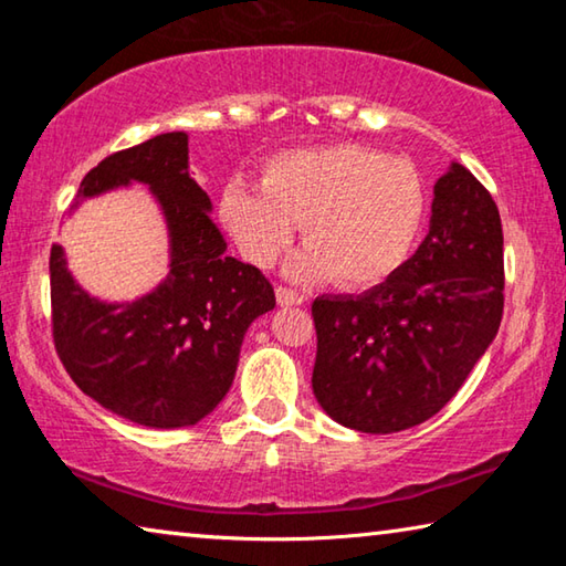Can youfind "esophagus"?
Returning a JSON list of instances; mask_svg holds the SVG:
<instances>
[{"mask_svg": "<svg viewBox=\"0 0 566 566\" xmlns=\"http://www.w3.org/2000/svg\"><path fill=\"white\" fill-rule=\"evenodd\" d=\"M276 302H280L282 306H294V304L304 302V294L286 290V286H276Z\"/></svg>", "mask_w": 566, "mask_h": 566, "instance_id": "1", "label": "esophagus"}]
</instances>
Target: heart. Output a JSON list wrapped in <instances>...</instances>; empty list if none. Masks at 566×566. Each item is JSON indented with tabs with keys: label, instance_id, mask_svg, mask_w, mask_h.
<instances>
[{
	"label": "heart",
	"instance_id": "1",
	"mask_svg": "<svg viewBox=\"0 0 566 566\" xmlns=\"http://www.w3.org/2000/svg\"><path fill=\"white\" fill-rule=\"evenodd\" d=\"M262 185H227L219 212L256 266H272L304 222L306 247L290 274L306 282H385L407 260L427 212L417 167L361 145L286 151L264 167Z\"/></svg>",
	"mask_w": 566,
	"mask_h": 566
}]
</instances>
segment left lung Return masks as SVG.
I'll return each mask as SVG.
<instances>
[{
    "label": "left lung",
    "instance_id": "left-lung-1",
    "mask_svg": "<svg viewBox=\"0 0 566 566\" xmlns=\"http://www.w3.org/2000/svg\"><path fill=\"white\" fill-rule=\"evenodd\" d=\"M504 237L490 191L452 165L434 185L424 242L359 296H317L312 389L327 415L367 434L434 417L496 337Z\"/></svg>",
    "mask_w": 566,
    "mask_h": 566
}]
</instances>
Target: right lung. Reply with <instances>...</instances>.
<instances>
[{
	"mask_svg": "<svg viewBox=\"0 0 566 566\" xmlns=\"http://www.w3.org/2000/svg\"><path fill=\"white\" fill-rule=\"evenodd\" d=\"M142 181L169 229V274L134 302H102L74 282L52 247V337L84 395L134 424L191 427L232 387L244 332L274 310V290L252 264L227 256L207 191L189 177L185 132L114 151L82 179L76 199Z\"/></svg>",
	"mask_w": 566,
	"mask_h": 566,
	"instance_id": "right-lung-1",
	"label": "right lung"
}]
</instances>
